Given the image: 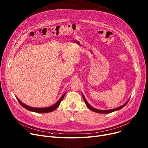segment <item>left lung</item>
<instances>
[{
    "instance_id": "1",
    "label": "left lung",
    "mask_w": 148,
    "mask_h": 148,
    "mask_svg": "<svg viewBox=\"0 0 148 148\" xmlns=\"http://www.w3.org/2000/svg\"><path fill=\"white\" fill-rule=\"evenodd\" d=\"M82 96H83V99H84V102H85V104H86V105L87 106V107L89 108V109H90V110L93 111V112H96V113H112V112H115V111L119 110L121 109V108H123L124 106H126V104L128 103V101H129V99H128V100L127 101L125 104H123V105H122L121 106L118 107H117V108H113V109L107 110H98V109H97V108H94L93 107H92V106H91L88 103V102L87 101V100L86 99V98H85V97H84V95L83 94V93H82Z\"/></svg>"
}]
</instances>
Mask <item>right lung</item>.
<instances>
[{"label": "right lung", "mask_w": 148, "mask_h": 148, "mask_svg": "<svg viewBox=\"0 0 148 148\" xmlns=\"http://www.w3.org/2000/svg\"><path fill=\"white\" fill-rule=\"evenodd\" d=\"M66 94V92H65L64 94H63V95H62L60 99L58 101L53 104V106H51L50 107H44V108H36V107H30V106H28L26 104H25L24 103H23L21 101L16 97V98L17 99L18 101L19 102V103L24 107L25 108H26V110H29V111H31V112H36V113H49V112H51L53 111H54V110L56 109V108L60 105V102L62 101V100H63V98L65 96Z\"/></svg>", "instance_id": "add662e5"}]
</instances>
